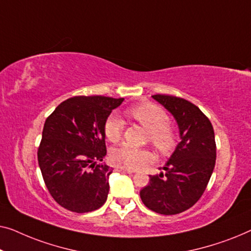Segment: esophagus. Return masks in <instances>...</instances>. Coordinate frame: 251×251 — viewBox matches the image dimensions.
<instances>
[{
	"label": "esophagus",
	"instance_id": "34e87169",
	"mask_svg": "<svg viewBox=\"0 0 251 251\" xmlns=\"http://www.w3.org/2000/svg\"><path fill=\"white\" fill-rule=\"evenodd\" d=\"M116 171L121 172V173H126V174H133V173H134L133 169H126V168H123V167H116Z\"/></svg>",
	"mask_w": 251,
	"mask_h": 251
}]
</instances>
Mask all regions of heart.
Here are the masks:
<instances>
[{
    "mask_svg": "<svg viewBox=\"0 0 251 251\" xmlns=\"http://www.w3.org/2000/svg\"><path fill=\"white\" fill-rule=\"evenodd\" d=\"M128 114L149 130L150 142L157 150L162 153L173 150L176 144V133L168 124V115L164 109L151 102H144L130 108ZM103 130L105 137L110 142L117 143L122 139L124 122L117 114H111L105 119ZM110 159L118 167L137 169L150 164L153 160V154L147 149H137L128 144H123L111 151Z\"/></svg>",
    "mask_w": 251,
    "mask_h": 251,
    "instance_id": "obj_1",
    "label": "heart"
}]
</instances>
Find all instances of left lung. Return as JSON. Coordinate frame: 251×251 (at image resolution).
Listing matches in <instances>:
<instances>
[{"label": "left lung", "mask_w": 251, "mask_h": 251, "mask_svg": "<svg viewBox=\"0 0 251 251\" xmlns=\"http://www.w3.org/2000/svg\"><path fill=\"white\" fill-rule=\"evenodd\" d=\"M152 98L175 118L181 142L166 162L165 174L150 175L140 197L152 211L175 215L191 208L207 188L216 161L214 128L206 115L185 99L165 94Z\"/></svg>", "instance_id": "8db88e82"}]
</instances>
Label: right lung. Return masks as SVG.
<instances>
[{"mask_svg":"<svg viewBox=\"0 0 251 251\" xmlns=\"http://www.w3.org/2000/svg\"><path fill=\"white\" fill-rule=\"evenodd\" d=\"M123 101L101 95L74 97L45 121L38 165L50 195L66 209L89 213L107 200L112 168L98 164L107 154L103 125Z\"/></svg>","mask_w":251,"mask_h":251,"instance_id":"obj_1","label":"right lung"}]
</instances>
